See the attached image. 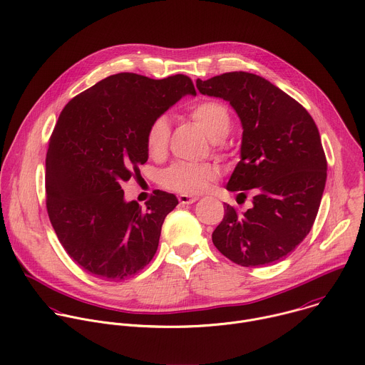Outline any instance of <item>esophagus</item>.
Masks as SVG:
<instances>
[{"mask_svg": "<svg viewBox=\"0 0 365 365\" xmlns=\"http://www.w3.org/2000/svg\"><path fill=\"white\" fill-rule=\"evenodd\" d=\"M178 199H179V202H180L182 205H192V203H195L199 197H197V196H192V195H179Z\"/></svg>", "mask_w": 365, "mask_h": 365, "instance_id": "34e87169", "label": "esophagus"}]
</instances>
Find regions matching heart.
Listing matches in <instances>:
<instances>
[{
  "mask_svg": "<svg viewBox=\"0 0 365 365\" xmlns=\"http://www.w3.org/2000/svg\"><path fill=\"white\" fill-rule=\"evenodd\" d=\"M190 118L206 133L213 143L222 142L232 129V115L227 107L217 100H202L189 111ZM170 121L166 115L152 120L146 132L148 153L159 159L169 146ZM217 179V172L210 165L179 162L163 170L160 182L165 187L182 193L197 195L205 192L212 182Z\"/></svg>",
  "mask_w": 365,
  "mask_h": 365,
  "instance_id": "heart-1",
  "label": "heart"
}]
</instances>
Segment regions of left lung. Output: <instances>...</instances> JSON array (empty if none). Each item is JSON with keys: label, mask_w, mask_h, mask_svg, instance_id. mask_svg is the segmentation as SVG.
Segmentation results:
<instances>
[{"label": "left lung", "mask_w": 365, "mask_h": 365, "mask_svg": "<svg viewBox=\"0 0 365 365\" xmlns=\"http://www.w3.org/2000/svg\"><path fill=\"white\" fill-rule=\"evenodd\" d=\"M202 94L220 97L237 113L240 160L226 189L254 206L240 213L225 203L213 245L240 267L275 264L309 233L327 180V159L311 114L261 76L232 71L196 80Z\"/></svg>", "instance_id": "8db88e82"}]
</instances>
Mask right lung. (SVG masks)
<instances>
[{"label": "right lung", "instance_id": "add662e5", "mask_svg": "<svg viewBox=\"0 0 365 365\" xmlns=\"http://www.w3.org/2000/svg\"><path fill=\"white\" fill-rule=\"evenodd\" d=\"M186 94L196 90L183 74L118 73L60 113L46 158V205L60 244L93 277L123 281L153 259L165 217L179 202L155 190L142 207L125 200L121 183L148 162L152 120Z\"/></svg>", "mask_w": 365, "mask_h": 365}]
</instances>
